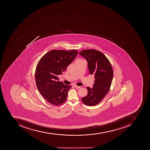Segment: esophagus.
Listing matches in <instances>:
<instances>
[{
	"label": "esophagus",
	"instance_id": "1",
	"mask_svg": "<svg viewBox=\"0 0 150 150\" xmlns=\"http://www.w3.org/2000/svg\"><path fill=\"white\" fill-rule=\"evenodd\" d=\"M74 87L75 88H76V89H79V88H81L80 86H77V85H74Z\"/></svg>",
	"mask_w": 150,
	"mask_h": 150
}]
</instances>
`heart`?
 <instances>
[{"label": "heart", "mask_w": 150, "mask_h": 150, "mask_svg": "<svg viewBox=\"0 0 150 150\" xmlns=\"http://www.w3.org/2000/svg\"><path fill=\"white\" fill-rule=\"evenodd\" d=\"M83 60V59H78V60H76V61H80V60Z\"/></svg>", "instance_id": "obj_1"}]
</instances>
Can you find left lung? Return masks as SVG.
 I'll use <instances>...</instances> for the list:
<instances>
[{
	"instance_id": "1",
	"label": "left lung",
	"mask_w": 150,
	"mask_h": 150,
	"mask_svg": "<svg viewBox=\"0 0 150 150\" xmlns=\"http://www.w3.org/2000/svg\"><path fill=\"white\" fill-rule=\"evenodd\" d=\"M88 63L90 74L94 76L93 88H87L88 94L82 98L83 103L88 106H95L102 101L110 91L113 70L111 64L106 56L101 52L95 49H87L79 53Z\"/></svg>"
}]
</instances>
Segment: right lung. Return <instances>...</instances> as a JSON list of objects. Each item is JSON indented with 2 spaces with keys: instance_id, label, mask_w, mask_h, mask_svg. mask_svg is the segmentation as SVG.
Listing matches in <instances>:
<instances>
[{
  "instance_id": "add662e5",
  "label": "right lung",
  "mask_w": 150,
  "mask_h": 150,
  "mask_svg": "<svg viewBox=\"0 0 150 150\" xmlns=\"http://www.w3.org/2000/svg\"><path fill=\"white\" fill-rule=\"evenodd\" d=\"M78 53V51L75 50H52L45 54L39 61L35 72L36 86L49 103L58 106L66 101L71 86L58 81L57 76L65 71Z\"/></svg>"
}]
</instances>
